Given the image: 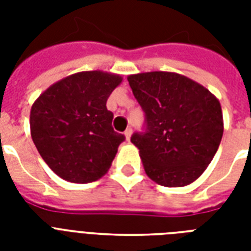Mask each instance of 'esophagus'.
<instances>
[{
    "label": "esophagus",
    "mask_w": 251,
    "mask_h": 251,
    "mask_svg": "<svg viewBox=\"0 0 251 251\" xmlns=\"http://www.w3.org/2000/svg\"><path fill=\"white\" fill-rule=\"evenodd\" d=\"M131 134H133V129L131 127H129V129L125 130V137H126V141L129 142L130 138H131Z\"/></svg>",
    "instance_id": "obj_1"
}]
</instances>
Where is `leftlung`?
Here are the masks:
<instances>
[{
  "instance_id": "left-lung-1",
  "label": "left lung",
  "mask_w": 251,
  "mask_h": 251,
  "mask_svg": "<svg viewBox=\"0 0 251 251\" xmlns=\"http://www.w3.org/2000/svg\"><path fill=\"white\" fill-rule=\"evenodd\" d=\"M145 112V131L134 133L145 171L161 186L194 182L214 159L222 142L220 102L190 78L168 72L127 76Z\"/></svg>"
}]
</instances>
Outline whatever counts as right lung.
Listing matches in <instances>:
<instances>
[{"instance_id": "right-lung-1", "label": "right lung", "mask_w": 251, "mask_h": 251, "mask_svg": "<svg viewBox=\"0 0 251 251\" xmlns=\"http://www.w3.org/2000/svg\"><path fill=\"white\" fill-rule=\"evenodd\" d=\"M122 82L117 74L82 72L52 84L31 108V137L57 176L88 183L105 175L125 141L112 127L106 100Z\"/></svg>"}]
</instances>
